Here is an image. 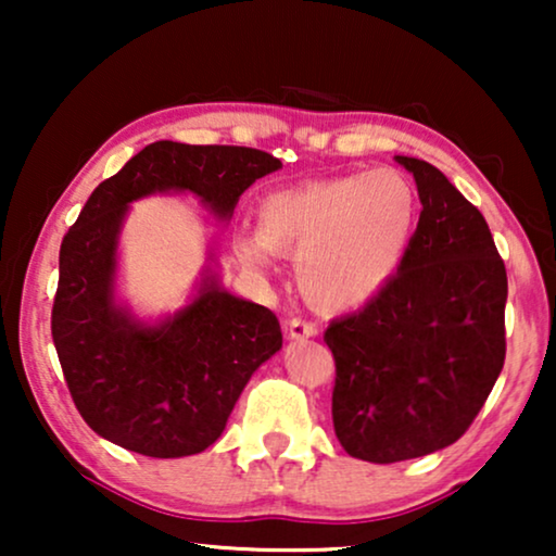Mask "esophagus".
<instances>
[{"label": "esophagus", "mask_w": 556, "mask_h": 556, "mask_svg": "<svg viewBox=\"0 0 556 556\" xmlns=\"http://www.w3.org/2000/svg\"><path fill=\"white\" fill-rule=\"evenodd\" d=\"M286 331H288V337H291V339H311V337H316V333H318L316 324L306 321V318H301V316L291 318V321H288V326H286Z\"/></svg>", "instance_id": "obj_1"}]
</instances>
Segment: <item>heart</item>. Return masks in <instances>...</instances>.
<instances>
[{"label": "heart", "mask_w": 556, "mask_h": 556, "mask_svg": "<svg viewBox=\"0 0 556 556\" xmlns=\"http://www.w3.org/2000/svg\"><path fill=\"white\" fill-rule=\"evenodd\" d=\"M420 197L407 174L375 169L311 179L265 194L257 238L240 257L268 268L273 253H299L301 291L318 308L346 311L375 299L413 242Z\"/></svg>", "instance_id": "obj_1"}]
</instances>
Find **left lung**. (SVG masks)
I'll list each match as a JSON object with an SVG mask.
<instances>
[{
  "mask_svg": "<svg viewBox=\"0 0 556 556\" xmlns=\"http://www.w3.org/2000/svg\"><path fill=\"white\" fill-rule=\"evenodd\" d=\"M422 210L394 278L324 331L333 430L352 458L397 463L453 445L506 359V265L481 212L435 166L397 156Z\"/></svg>",
  "mask_w": 556,
  "mask_h": 556,
  "instance_id": "8db88e82",
  "label": "left lung"
}]
</instances>
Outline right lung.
Wrapping results in <instances>:
<instances>
[{"label":"right lung","mask_w":556,"mask_h":556,"mask_svg":"<svg viewBox=\"0 0 556 556\" xmlns=\"http://www.w3.org/2000/svg\"><path fill=\"white\" fill-rule=\"evenodd\" d=\"M278 166L261 149L156 141L88 197L60 245L50 329L75 407L101 438L149 458L202 453L223 435L253 371L283 344L276 314L223 291L215 276L162 326L121 311L113 268L126 204L189 189L227 217Z\"/></svg>","instance_id":"add662e5"}]
</instances>
